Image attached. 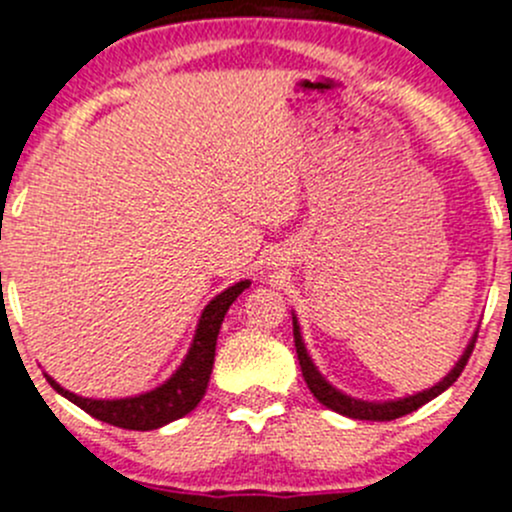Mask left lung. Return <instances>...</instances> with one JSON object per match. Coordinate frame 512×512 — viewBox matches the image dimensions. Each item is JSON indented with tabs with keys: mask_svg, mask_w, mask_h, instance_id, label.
<instances>
[{
	"mask_svg": "<svg viewBox=\"0 0 512 512\" xmlns=\"http://www.w3.org/2000/svg\"><path fill=\"white\" fill-rule=\"evenodd\" d=\"M510 239H512V234H510ZM291 318H293V343H296L298 363H301V373H303V381H306V386L311 388V393L316 396L318 403H323L326 408H331V411L341 413V416H346V418H356V421H396V418L408 416V413L418 411V408L426 406L428 401L438 398L440 393L448 391V388L458 381V376L463 373L465 363H468L470 353H473L475 338H478V331H473L468 346H465V351L460 353V358L455 361V366L450 368V371L445 373L438 383H433V386L426 388V391H418V393H413V396L391 398V401H363V398H353V396H348V393L338 391V388L333 386V383L328 381L321 371H318V366L313 363L311 353H308L306 343H303L301 323H298L296 313L293 311H291Z\"/></svg>",
	"mask_w": 512,
	"mask_h": 512,
	"instance_id": "obj_1",
	"label": "left lung"
}]
</instances>
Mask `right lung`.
Segmentation results:
<instances>
[{"label": "right lung", "mask_w": 512, "mask_h": 512, "mask_svg": "<svg viewBox=\"0 0 512 512\" xmlns=\"http://www.w3.org/2000/svg\"><path fill=\"white\" fill-rule=\"evenodd\" d=\"M249 286L251 281L244 278V281L224 288L219 296H214L206 303L181 366L164 383L151 388V391L129 398H84L59 386L49 373H44V376H47L49 386L59 396L72 401L74 406H79L89 416L109 423V426L126 430H156L171 421H179L186 413L194 411L201 403V398H204L206 388H209L211 368H214L216 338H219L221 323H224V316L231 308V303Z\"/></svg>", "instance_id": "add662e5"}]
</instances>
